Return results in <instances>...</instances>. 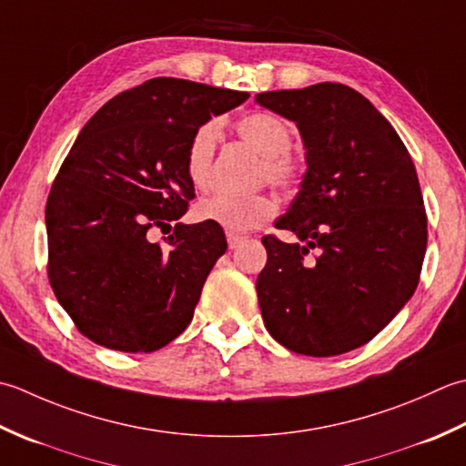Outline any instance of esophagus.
Masks as SVG:
<instances>
[{
	"label": "esophagus",
	"instance_id": "obj_1",
	"mask_svg": "<svg viewBox=\"0 0 466 466\" xmlns=\"http://www.w3.org/2000/svg\"><path fill=\"white\" fill-rule=\"evenodd\" d=\"M225 237H227V243H229V249H235V247L243 241V237L233 233V231H227Z\"/></svg>",
	"mask_w": 466,
	"mask_h": 466
}]
</instances>
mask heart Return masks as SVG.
I'll return each instance as SVG.
<instances>
[{
    "instance_id": "heart-1",
    "label": "heart",
    "mask_w": 466,
    "mask_h": 466,
    "mask_svg": "<svg viewBox=\"0 0 466 466\" xmlns=\"http://www.w3.org/2000/svg\"><path fill=\"white\" fill-rule=\"evenodd\" d=\"M221 127L217 120L198 125L188 138L185 153V173L195 188H207L211 180L213 158ZM237 135L261 155L259 178L269 180L281 191H296L306 175V165L289 153L293 130L286 120L273 112H251L237 122ZM278 203L271 195L258 193L237 197L229 193H211L197 205L201 221L221 225L229 231H251L271 221Z\"/></svg>"
}]
</instances>
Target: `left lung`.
<instances>
[{
  "label": "left lung",
  "instance_id": "8db88e82",
  "mask_svg": "<svg viewBox=\"0 0 466 466\" xmlns=\"http://www.w3.org/2000/svg\"><path fill=\"white\" fill-rule=\"evenodd\" d=\"M298 125L308 173L265 235L258 278L269 334L296 354L328 358L378 336L419 286L426 211L410 155L372 102L344 84L255 96Z\"/></svg>",
  "mask_w": 466,
  "mask_h": 466
}]
</instances>
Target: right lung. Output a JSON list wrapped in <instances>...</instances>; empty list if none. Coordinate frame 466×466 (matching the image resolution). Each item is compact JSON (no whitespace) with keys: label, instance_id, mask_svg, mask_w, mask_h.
I'll list each match as a JSON object with an SVG mask.
<instances>
[{"label":"right lung","instance_id":"1","mask_svg":"<svg viewBox=\"0 0 466 466\" xmlns=\"http://www.w3.org/2000/svg\"><path fill=\"white\" fill-rule=\"evenodd\" d=\"M247 98L160 76L116 94L82 128L46 203L47 279L82 336L138 354L191 324L227 241L215 223H178L195 197L187 145ZM155 228L167 237L153 242Z\"/></svg>","mask_w":466,"mask_h":466}]
</instances>
